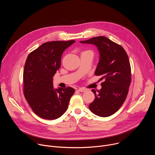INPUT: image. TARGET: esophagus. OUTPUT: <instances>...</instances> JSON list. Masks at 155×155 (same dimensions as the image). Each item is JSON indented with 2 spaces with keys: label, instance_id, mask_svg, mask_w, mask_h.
I'll use <instances>...</instances> for the list:
<instances>
[{
  "label": "esophagus",
  "instance_id": "esophagus-1",
  "mask_svg": "<svg viewBox=\"0 0 155 155\" xmlns=\"http://www.w3.org/2000/svg\"><path fill=\"white\" fill-rule=\"evenodd\" d=\"M78 91L79 92H82V93H83V92H85V91H86V90L84 89V88H83V87H80L79 89L78 90Z\"/></svg>",
  "mask_w": 155,
  "mask_h": 155
}]
</instances>
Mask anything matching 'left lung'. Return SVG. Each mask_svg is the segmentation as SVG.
Listing matches in <instances>:
<instances>
[{
	"label": "left lung",
	"instance_id": "left-lung-1",
	"mask_svg": "<svg viewBox=\"0 0 155 155\" xmlns=\"http://www.w3.org/2000/svg\"><path fill=\"white\" fill-rule=\"evenodd\" d=\"M81 43L95 45L100 53V60L95 71L101 76L102 88L92 90L95 99L89 108L95 115L107 117L114 114L123 104L129 92L131 82V69L128 56L119 44L104 36L80 41Z\"/></svg>",
	"mask_w": 155,
	"mask_h": 155
}]
</instances>
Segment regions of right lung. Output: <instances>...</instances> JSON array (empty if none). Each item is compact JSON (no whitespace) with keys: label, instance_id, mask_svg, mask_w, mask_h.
Segmentation results:
<instances>
[{"label":"right lung","instance_id":"add662e5","mask_svg":"<svg viewBox=\"0 0 155 155\" xmlns=\"http://www.w3.org/2000/svg\"><path fill=\"white\" fill-rule=\"evenodd\" d=\"M75 41L43 43L28 55L23 71V93L32 111L39 117L55 120L68 109L75 90L53 88V77L61 67L63 51Z\"/></svg>","mask_w":155,"mask_h":155}]
</instances>
